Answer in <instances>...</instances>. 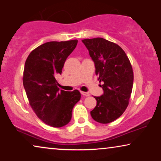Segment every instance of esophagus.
Instances as JSON below:
<instances>
[{"label":"esophagus","instance_id":"esophagus-1","mask_svg":"<svg viewBox=\"0 0 161 161\" xmlns=\"http://www.w3.org/2000/svg\"><path fill=\"white\" fill-rule=\"evenodd\" d=\"M81 93V94H82L83 96H85V97H89L90 94H89V92H80Z\"/></svg>","mask_w":161,"mask_h":161}]
</instances>
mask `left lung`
<instances>
[{
  "label": "left lung",
  "instance_id": "left-lung-1",
  "mask_svg": "<svg viewBox=\"0 0 161 161\" xmlns=\"http://www.w3.org/2000/svg\"><path fill=\"white\" fill-rule=\"evenodd\" d=\"M95 65V73L104 93L94 97L97 105L91 111L102 124L114 122L128 106L133 84V71L128 57L117 44L103 38L82 40Z\"/></svg>",
  "mask_w": 161,
  "mask_h": 161
}]
</instances>
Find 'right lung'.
I'll return each mask as SVG.
<instances>
[{
    "instance_id": "obj_1",
    "label": "right lung",
    "mask_w": 161,
    "mask_h": 161,
    "mask_svg": "<svg viewBox=\"0 0 161 161\" xmlns=\"http://www.w3.org/2000/svg\"><path fill=\"white\" fill-rule=\"evenodd\" d=\"M77 44V39L48 42L33 50L25 61L23 82L28 102L37 117L51 127L67 125L80 99L78 90L59 91L56 80Z\"/></svg>"
}]
</instances>
